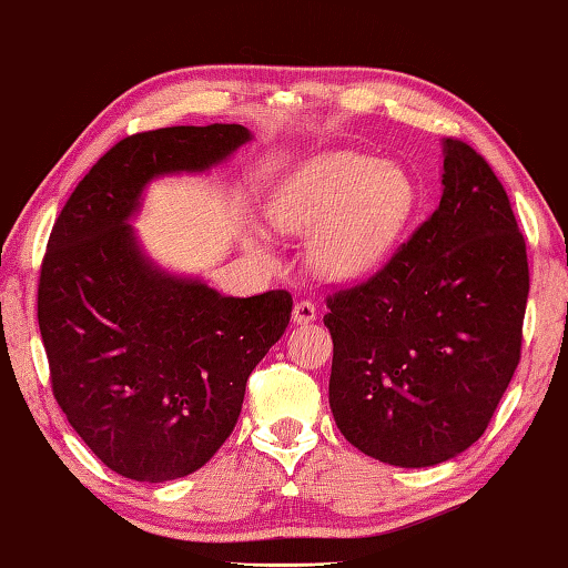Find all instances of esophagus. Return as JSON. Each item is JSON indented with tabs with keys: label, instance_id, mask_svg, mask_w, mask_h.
Listing matches in <instances>:
<instances>
[{
	"label": "esophagus",
	"instance_id": "esophagus-1",
	"mask_svg": "<svg viewBox=\"0 0 568 568\" xmlns=\"http://www.w3.org/2000/svg\"><path fill=\"white\" fill-rule=\"evenodd\" d=\"M316 321V306L311 301H298L293 306V324H311Z\"/></svg>",
	"mask_w": 568,
	"mask_h": 568
}]
</instances>
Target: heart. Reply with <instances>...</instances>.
Instances as JSON below:
<instances>
[{
  "mask_svg": "<svg viewBox=\"0 0 568 568\" xmlns=\"http://www.w3.org/2000/svg\"><path fill=\"white\" fill-rule=\"evenodd\" d=\"M416 201V183L405 168L338 150L287 178L270 203V219L277 232L313 236L308 260L321 277L352 283L390 257ZM250 244L267 250L257 234Z\"/></svg>",
  "mask_w": 568,
  "mask_h": 568,
  "instance_id": "1",
  "label": "heart"
}]
</instances>
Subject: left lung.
<instances>
[{
	"instance_id": "8db88e82",
	"label": "left lung",
	"mask_w": 568,
	"mask_h": 568,
	"mask_svg": "<svg viewBox=\"0 0 568 568\" xmlns=\"http://www.w3.org/2000/svg\"><path fill=\"white\" fill-rule=\"evenodd\" d=\"M442 201L367 283L328 298V405L390 467L454 459L485 434L520 362L526 240L485 158L442 140Z\"/></svg>"
}]
</instances>
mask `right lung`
<instances>
[{"instance_id": "1", "label": "right lung", "mask_w": 568, "mask_h": 568, "mask_svg": "<svg viewBox=\"0 0 568 568\" xmlns=\"http://www.w3.org/2000/svg\"><path fill=\"white\" fill-rule=\"evenodd\" d=\"M252 138L242 124L132 134L83 175L48 240L38 324L53 395L83 444L126 479L201 469L291 324V293H219L152 260L132 226L150 183L206 175Z\"/></svg>"}]
</instances>
